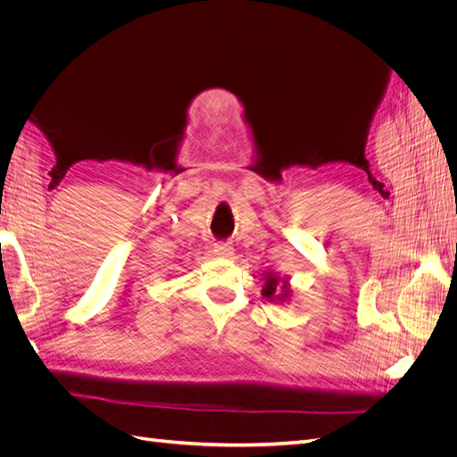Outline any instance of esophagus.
I'll list each match as a JSON object with an SVG mask.
<instances>
[{"label": "esophagus", "mask_w": 457, "mask_h": 457, "mask_svg": "<svg viewBox=\"0 0 457 457\" xmlns=\"http://www.w3.org/2000/svg\"><path fill=\"white\" fill-rule=\"evenodd\" d=\"M213 253L217 257H230L234 253V250H232V245L228 242H217L213 245Z\"/></svg>", "instance_id": "esophagus-1"}]
</instances>
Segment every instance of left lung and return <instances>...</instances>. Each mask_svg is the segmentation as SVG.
Listing matches in <instances>:
<instances>
[{
    "label": "left lung",
    "mask_w": 457,
    "mask_h": 457,
    "mask_svg": "<svg viewBox=\"0 0 457 457\" xmlns=\"http://www.w3.org/2000/svg\"><path fill=\"white\" fill-rule=\"evenodd\" d=\"M289 295L287 282L280 280L278 276L269 272L265 274V287H262V297H267L269 301H284Z\"/></svg>",
    "instance_id": "left-lung-1"
}]
</instances>
